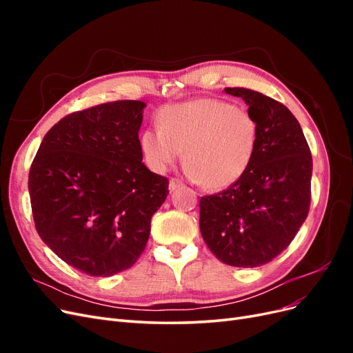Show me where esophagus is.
<instances>
[{
	"label": "esophagus",
	"instance_id": "obj_1",
	"mask_svg": "<svg viewBox=\"0 0 353 353\" xmlns=\"http://www.w3.org/2000/svg\"><path fill=\"white\" fill-rule=\"evenodd\" d=\"M181 187H184V183L181 179H178V178H172L169 181V190L170 191H175V190H178V188H181Z\"/></svg>",
	"mask_w": 353,
	"mask_h": 353
}]
</instances>
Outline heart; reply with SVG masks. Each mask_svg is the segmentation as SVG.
I'll return each mask as SVG.
<instances>
[{
	"mask_svg": "<svg viewBox=\"0 0 353 353\" xmlns=\"http://www.w3.org/2000/svg\"><path fill=\"white\" fill-rule=\"evenodd\" d=\"M259 143V123L245 108L203 97L170 104L159 113V128L140 135L145 162L163 172L183 156L187 174L212 190L234 185L248 172Z\"/></svg>",
	"mask_w": 353,
	"mask_h": 353,
	"instance_id": "1",
	"label": "heart"
}]
</instances>
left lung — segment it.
Listing matches in <instances>:
<instances>
[{"label": "left lung", "mask_w": 353, "mask_h": 353, "mask_svg": "<svg viewBox=\"0 0 353 353\" xmlns=\"http://www.w3.org/2000/svg\"><path fill=\"white\" fill-rule=\"evenodd\" d=\"M225 92L249 105L259 123V143L240 181L200 199V231L221 262L254 268L279 256L305 222L312 156L301 125L284 104L253 90Z\"/></svg>", "instance_id": "1"}]
</instances>
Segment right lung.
Returning <instances> with one entry per match:
<instances>
[{
    "instance_id": "obj_1",
    "label": "right lung",
    "mask_w": 353,
    "mask_h": 353,
    "mask_svg": "<svg viewBox=\"0 0 353 353\" xmlns=\"http://www.w3.org/2000/svg\"><path fill=\"white\" fill-rule=\"evenodd\" d=\"M145 103L74 112L46 134L29 170L35 227L61 261L91 276L125 271L144 252L168 178L143 163Z\"/></svg>"
}]
</instances>
